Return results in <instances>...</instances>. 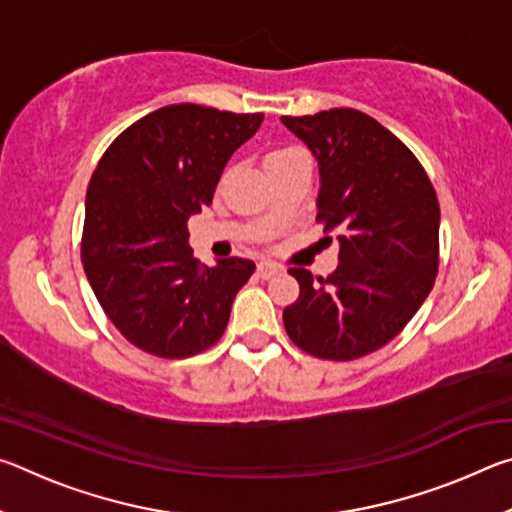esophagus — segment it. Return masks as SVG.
<instances>
[{
    "instance_id": "obj_1",
    "label": "esophagus",
    "mask_w": 512,
    "mask_h": 512,
    "mask_svg": "<svg viewBox=\"0 0 512 512\" xmlns=\"http://www.w3.org/2000/svg\"><path fill=\"white\" fill-rule=\"evenodd\" d=\"M280 273V266L273 264V262H259L257 264V275L264 277V280H268V277H273Z\"/></svg>"
}]
</instances>
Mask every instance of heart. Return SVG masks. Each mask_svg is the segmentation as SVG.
I'll return each instance as SVG.
<instances>
[{
	"label": "heart",
	"instance_id": "heart-1",
	"mask_svg": "<svg viewBox=\"0 0 512 512\" xmlns=\"http://www.w3.org/2000/svg\"><path fill=\"white\" fill-rule=\"evenodd\" d=\"M298 153H305V151L298 149V146H277V149L266 153L264 164H266V167H271V164L287 160V158H291V155H298Z\"/></svg>",
	"mask_w": 512,
	"mask_h": 512
}]
</instances>
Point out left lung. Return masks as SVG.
<instances>
[{
    "instance_id": "left-lung-1",
    "label": "left lung",
    "mask_w": 512,
    "mask_h": 512,
    "mask_svg": "<svg viewBox=\"0 0 512 512\" xmlns=\"http://www.w3.org/2000/svg\"><path fill=\"white\" fill-rule=\"evenodd\" d=\"M282 121L320 164L316 221L341 230L339 266L325 280L289 268L300 296L284 309V329L311 357H366L402 332L436 282V189L409 146L366 112L332 108Z\"/></svg>"
}]
</instances>
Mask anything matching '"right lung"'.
Here are the masks:
<instances>
[{
    "label": "right lung",
    "instance_id": "obj_1",
    "mask_svg": "<svg viewBox=\"0 0 512 512\" xmlns=\"http://www.w3.org/2000/svg\"><path fill=\"white\" fill-rule=\"evenodd\" d=\"M262 119L176 103L137 119L101 155L85 196L81 259L99 305L135 348L187 359L228 327L255 262L201 264L187 221L212 203L225 162Z\"/></svg>",
    "mask_w": 512,
    "mask_h": 512
}]
</instances>
